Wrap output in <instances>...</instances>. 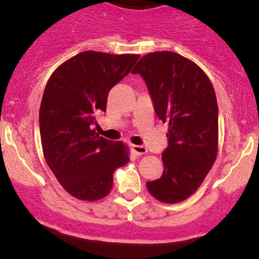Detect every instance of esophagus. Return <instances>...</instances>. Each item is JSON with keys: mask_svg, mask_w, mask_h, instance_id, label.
<instances>
[{"mask_svg": "<svg viewBox=\"0 0 259 259\" xmlns=\"http://www.w3.org/2000/svg\"><path fill=\"white\" fill-rule=\"evenodd\" d=\"M132 149H133V152H134L135 154H138V155L145 154V153L148 152L147 148L143 147V145H132Z\"/></svg>", "mask_w": 259, "mask_h": 259, "instance_id": "obj_1", "label": "esophagus"}]
</instances>
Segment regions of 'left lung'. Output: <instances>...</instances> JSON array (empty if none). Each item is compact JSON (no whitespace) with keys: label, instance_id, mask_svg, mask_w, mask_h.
<instances>
[{"label":"left lung","instance_id":"1","mask_svg":"<svg viewBox=\"0 0 259 259\" xmlns=\"http://www.w3.org/2000/svg\"><path fill=\"white\" fill-rule=\"evenodd\" d=\"M132 73L145 81L157 116L168 124L163 175L147 182L153 197L176 204L201 186L218 154L217 96L205 72L173 52L140 58Z\"/></svg>","mask_w":259,"mask_h":259}]
</instances>
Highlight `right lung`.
Instances as JSON below:
<instances>
[{"instance_id": "add662e5", "label": "right lung", "mask_w": 259, "mask_h": 259, "mask_svg": "<svg viewBox=\"0 0 259 259\" xmlns=\"http://www.w3.org/2000/svg\"><path fill=\"white\" fill-rule=\"evenodd\" d=\"M138 54L82 52L60 64L48 81L39 111L48 165L63 188L78 200L109 195L115 169L129 162L122 142L100 137L96 114L106 111L109 92L130 73Z\"/></svg>"}]
</instances>
